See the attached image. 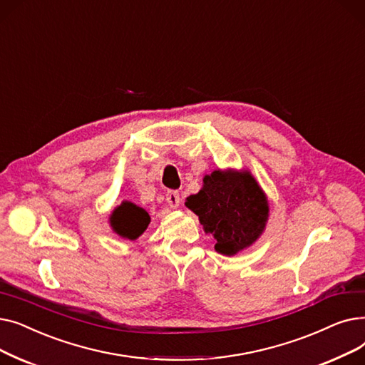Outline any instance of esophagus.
Listing matches in <instances>:
<instances>
[{"instance_id": "1", "label": "esophagus", "mask_w": 365, "mask_h": 365, "mask_svg": "<svg viewBox=\"0 0 365 365\" xmlns=\"http://www.w3.org/2000/svg\"><path fill=\"white\" fill-rule=\"evenodd\" d=\"M166 202L169 203L170 207H178L181 203L180 193L175 192V190H169V192L166 193Z\"/></svg>"}]
</instances>
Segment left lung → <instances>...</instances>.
Here are the masks:
<instances>
[{
	"instance_id": "left-lung-1",
	"label": "left lung",
	"mask_w": 365,
	"mask_h": 365,
	"mask_svg": "<svg viewBox=\"0 0 365 365\" xmlns=\"http://www.w3.org/2000/svg\"><path fill=\"white\" fill-rule=\"evenodd\" d=\"M185 205L199 217L205 232L214 235L215 250L224 255L250 247L263 233L269 217L266 196L250 172L214 170Z\"/></svg>"
}]
</instances>
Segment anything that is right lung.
<instances>
[{
  "label": "right lung",
  "instance_id": "1",
  "mask_svg": "<svg viewBox=\"0 0 365 365\" xmlns=\"http://www.w3.org/2000/svg\"><path fill=\"white\" fill-rule=\"evenodd\" d=\"M111 225L117 235L130 240L141 236L150 222V215L143 207L130 202H123L111 215Z\"/></svg>",
  "mask_w": 365,
  "mask_h": 365
}]
</instances>
